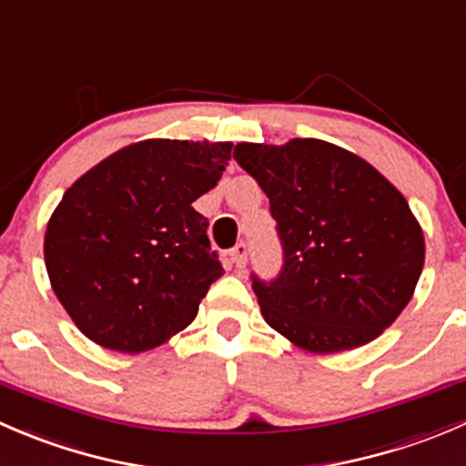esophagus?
<instances>
[{"instance_id":"34e87169","label":"esophagus","mask_w":466,"mask_h":466,"mask_svg":"<svg viewBox=\"0 0 466 466\" xmlns=\"http://www.w3.org/2000/svg\"><path fill=\"white\" fill-rule=\"evenodd\" d=\"M229 263H232L237 270H243V268H246V263H248V246H246V243H237V246H234V250L229 252Z\"/></svg>"}]
</instances>
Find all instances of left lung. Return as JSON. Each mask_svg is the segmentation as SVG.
I'll use <instances>...</instances> for the list:
<instances>
[{
    "label": "left lung",
    "instance_id": "left-lung-1",
    "mask_svg": "<svg viewBox=\"0 0 466 466\" xmlns=\"http://www.w3.org/2000/svg\"><path fill=\"white\" fill-rule=\"evenodd\" d=\"M234 159L270 200L284 268L252 275L263 320L311 354L356 350L399 318L424 268V232L401 191L322 139L241 142Z\"/></svg>",
    "mask_w": 466,
    "mask_h": 466
}]
</instances>
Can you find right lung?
<instances>
[{
    "label": "right lung",
    "mask_w": 466,
    "mask_h": 466,
    "mask_svg": "<svg viewBox=\"0 0 466 466\" xmlns=\"http://www.w3.org/2000/svg\"><path fill=\"white\" fill-rule=\"evenodd\" d=\"M229 153L232 142L144 139L65 191L46 223L45 266L83 336L139 354L194 322L223 266L191 203L214 189Z\"/></svg>",
    "instance_id": "1"
}]
</instances>
